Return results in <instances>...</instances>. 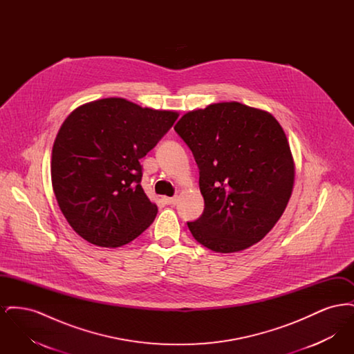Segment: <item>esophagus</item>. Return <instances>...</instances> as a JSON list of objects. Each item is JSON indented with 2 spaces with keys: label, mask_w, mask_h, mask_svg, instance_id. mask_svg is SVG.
<instances>
[{
  "label": "esophagus",
  "mask_w": 354,
  "mask_h": 354,
  "mask_svg": "<svg viewBox=\"0 0 354 354\" xmlns=\"http://www.w3.org/2000/svg\"><path fill=\"white\" fill-rule=\"evenodd\" d=\"M165 202L166 204H169V205H175L176 202H178V199L174 196V198H165Z\"/></svg>",
  "instance_id": "esophagus-1"
}]
</instances>
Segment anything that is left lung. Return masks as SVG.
<instances>
[{"mask_svg":"<svg viewBox=\"0 0 354 354\" xmlns=\"http://www.w3.org/2000/svg\"><path fill=\"white\" fill-rule=\"evenodd\" d=\"M174 129L199 169L204 211L187 223L195 240L220 253L259 243L283 215L295 180L279 122L267 111L223 102L187 113Z\"/></svg>","mask_w":354,"mask_h":354,"instance_id":"obj_1","label":"left lung"}]
</instances>
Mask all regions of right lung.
Instances as JSON below:
<instances>
[{
	"label": "right lung",
	"mask_w": 354,
	"mask_h": 354,
	"mask_svg": "<svg viewBox=\"0 0 354 354\" xmlns=\"http://www.w3.org/2000/svg\"><path fill=\"white\" fill-rule=\"evenodd\" d=\"M178 113L104 98L75 109L51 153V183L71 228L91 244L120 247L146 231L158 207L145 194L139 159L167 134Z\"/></svg>",
	"instance_id": "1"
}]
</instances>
